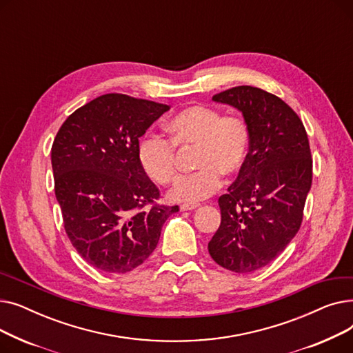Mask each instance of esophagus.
<instances>
[{
  "label": "esophagus",
  "instance_id": "obj_1",
  "mask_svg": "<svg viewBox=\"0 0 353 353\" xmlns=\"http://www.w3.org/2000/svg\"><path fill=\"white\" fill-rule=\"evenodd\" d=\"M196 208H199V203H183V205L180 206V210L186 212V210H193Z\"/></svg>",
  "mask_w": 353,
  "mask_h": 353
}]
</instances>
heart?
<instances>
[{"label":"heart","instance_id":"b5f03b06","mask_svg":"<svg viewBox=\"0 0 353 353\" xmlns=\"http://www.w3.org/2000/svg\"><path fill=\"white\" fill-rule=\"evenodd\" d=\"M169 140L145 137L139 145V160L145 174L163 186L180 179L179 150L194 148L197 172L172 192L177 201H200L221 184V174L236 176L250 153V128L246 120L203 104L189 105L167 124Z\"/></svg>","mask_w":353,"mask_h":353}]
</instances>
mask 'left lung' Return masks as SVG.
<instances>
[{
	"label": "left lung",
	"mask_w": 353,
	"mask_h": 353,
	"mask_svg": "<svg viewBox=\"0 0 353 353\" xmlns=\"http://www.w3.org/2000/svg\"><path fill=\"white\" fill-rule=\"evenodd\" d=\"M242 111L250 153L219 197L221 221L209 242L213 261L234 273L265 268L299 232L312 186V156L299 116L262 88L239 85L213 96Z\"/></svg>",
	"instance_id": "1"
}]
</instances>
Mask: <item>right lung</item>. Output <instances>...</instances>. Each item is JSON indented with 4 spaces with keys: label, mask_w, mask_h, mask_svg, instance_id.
I'll return each mask as SVG.
<instances>
[{
    "label": "right lung",
    "mask_w": 353,
    "mask_h": 353,
    "mask_svg": "<svg viewBox=\"0 0 353 353\" xmlns=\"http://www.w3.org/2000/svg\"><path fill=\"white\" fill-rule=\"evenodd\" d=\"M170 105L104 94L77 108L51 147L54 190L64 229L84 261L127 273L156 249L179 206L159 205L160 190L139 160V139Z\"/></svg>",
    "instance_id": "right-lung-1"
}]
</instances>
